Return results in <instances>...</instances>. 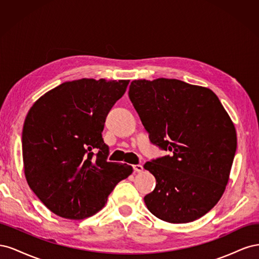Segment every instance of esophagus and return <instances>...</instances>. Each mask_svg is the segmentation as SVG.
Listing matches in <instances>:
<instances>
[{
	"label": "esophagus",
	"mask_w": 259,
	"mask_h": 259,
	"mask_svg": "<svg viewBox=\"0 0 259 259\" xmlns=\"http://www.w3.org/2000/svg\"><path fill=\"white\" fill-rule=\"evenodd\" d=\"M133 168H134L136 173H142L144 170V166L140 165V164H135V165H133Z\"/></svg>",
	"instance_id": "1"
}]
</instances>
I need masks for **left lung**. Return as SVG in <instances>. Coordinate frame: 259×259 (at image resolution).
Returning a JSON list of instances; mask_svg holds the SVG:
<instances>
[{"label":"left lung","instance_id":"1","mask_svg":"<svg viewBox=\"0 0 259 259\" xmlns=\"http://www.w3.org/2000/svg\"><path fill=\"white\" fill-rule=\"evenodd\" d=\"M128 96L151 143L171 152L144 165L156 180L147 208L170 224L199 219L228 184L237 150L229 114L213 91L176 79L134 80Z\"/></svg>","mask_w":259,"mask_h":259}]
</instances>
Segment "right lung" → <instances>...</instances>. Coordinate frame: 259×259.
<instances>
[{
	"label": "right lung",
	"instance_id": "add662e5",
	"mask_svg": "<svg viewBox=\"0 0 259 259\" xmlns=\"http://www.w3.org/2000/svg\"><path fill=\"white\" fill-rule=\"evenodd\" d=\"M128 83L65 82L30 108L22 130L25 176L31 190L57 216L74 221L93 216L133 173L127 164L107 161L109 148L101 136L107 114Z\"/></svg>",
	"mask_w": 259,
	"mask_h": 259
}]
</instances>
